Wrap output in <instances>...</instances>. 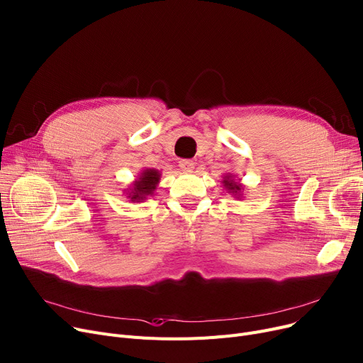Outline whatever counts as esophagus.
I'll return each mask as SVG.
<instances>
[{"label":"esophagus","mask_w":363,"mask_h":363,"mask_svg":"<svg viewBox=\"0 0 363 363\" xmlns=\"http://www.w3.org/2000/svg\"><path fill=\"white\" fill-rule=\"evenodd\" d=\"M179 167H181V170H184V172H193L194 163H193L191 160H181V162H179Z\"/></svg>","instance_id":"1"}]
</instances>
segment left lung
<instances>
[{"label":"left lung","mask_w":363,"mask_h":363,"mask_svg":"<svg viewBox=\"0 0 363 363\" xmlns=\"http://www.w3.org/2000/svg\"><path fill=\"white\" fill-rule=\"evenodd\" d=\"M220 182L223 184V188L226 189V193H230L234 199H238V200L244 199V197H242L244 185L240 184L238 181H235V177H234L233 174H230V172H228V174L223 175V179H222Z\"/></svg>","instance_id":"8db88e82"}]
</instances>
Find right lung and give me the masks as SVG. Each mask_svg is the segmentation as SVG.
I'll return each mask as SVG.
<instances>
[{
  "label": "right lung",
  "mask_w": 363,
  "mask_h": 363,
  "mask_svg": "<svg viewBox=\"0 0 363 363\" xmlns=\"http://www.w3.org/2000/svg\"><path fill=\"white\" fill-rule=\"evenodd\" d=\"M160 178L162 174L157 169L145 167L140 172L135 181H132V184L123 189V194H126V199L132 203H141L155 194Z\"/></svg>",
  "instance_id": "obj_1"
}]
</instances>
